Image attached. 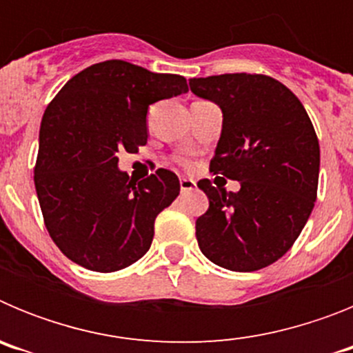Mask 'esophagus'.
Wrapping results in <instances>:
<instances>
[{"mask_svg":"<svg viewBox=\"0 0 353 353\" xmlns=\"http://www.w3.org/2000/svg\"><path fill=\"white\" fill-rule=\"evenodd\" d=\"M196 187V182L191 179H180V191L187 192V191H192Z\"/></svg>","mask_w":353,"mask_h":353,"instance_id":"esophagus-1","label":"esophagus"}]
</instances>
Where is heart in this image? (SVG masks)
<instances>
[{
    "label": "heart",
    "mask_w": 353,
    "mask_h": 353,
    "mask_svg": "<svg viewBox=\"0 0 353 353\" xmlns=\"http://www.w3.org/2000/svg\"><path fill=\"white\" fill-rule=\"evenodd\" d=\"M174 161H176V164H180V166H182V168H189V166H191V164H189V161H187V159L176 157V159H174Z\"/></svg>",
    "instance_id": "heart-1"
}]
</instances>
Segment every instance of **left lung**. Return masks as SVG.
<instances>
[{
  "mask_svg": "<svg viewBox=\"0 0 353 353\" xmlns=\"http://www.w3.org/2000/svg\"><path fill=\"white\" fill-rule=\"evenodd\" d=\"M191 92L223 109L210 171L239 180L226 192L199 180L208 210L196 239L212 263L233 272L265 269L290 251L310 219L318 191L320 145L304 105L263 74L191 79Z\"/></svg>",
  "mask_w": 353,
  "mask_h": 353,
  "instance_id": "obj_1",
  "label": "left lung"
}]
</instances>
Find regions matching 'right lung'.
I'll return each mask as SVG.
<instances>
[{
  "instance_id": "right-lung-1",
  "label": "right lung",
  "mask_w": 353,
  "mask_h": 353,
  "mask_svg": "<svg viewBox=\"0 0 353 353\" xmlns=\"http://www.w3.org/2000/svg\"><path fill=\"white\" fill-rule=\"evenodd\" d=\"M185 92L183 76L108 60L76 74L49 102L35 189L43 224L68 260L105 274L148 251L155 217L179 196V176L159 168L136 183L118 170V152L146 145L150 104Z\"/></svg>"
}]
</instances>
